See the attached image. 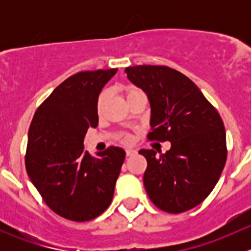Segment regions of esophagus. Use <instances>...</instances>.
<instances>
[{
    "mask_svg": "<svg viewBox=\"0 0 251 251\" xmlns=\"http://www.w3.org/2000/svg\"><path fill=\"white\" fill-rule=\"evenodd\" d=\"M133 154H136V151H133V149H126V155L131 156Z\"/></svg>",
    "mask_w": 251,
    "mask_h": 251,
    "instance_id": "obj_1",
    "label": "esophagus"
}]
</instances>
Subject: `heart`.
<instances>
[{
    "mask_svg": "<svg viewBox=\"0 0 251 251\" xmlns=\"http://www.w3.org/2000/svg\"><path fill=\"white\" fill-rule=\"evenodd\" d=\"M137 91H140V90H137V88L133 87V86H128V87H126L125 90H124L126 100H128V98H130L133 93L137 92ZM107 96H108L107 92H102L100 96H98V100H97V111L98 113H100V110H102L103 105H104V103H105V100H107ZM120 141L123 142V143L128 144L131 142V136L128 135V133H125V132L121 133Z\"/></svg>",
    "mask_w": 251,
    "mask_h": 251,
    "instance_id": "heart-1",
    "label": "heart"
}]
</instances>
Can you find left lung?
<instances>
[{
    "label": "left lung",
    "instance_id": "8db88e82",
    "mask_svg": "<svg viewBox=\"0 0 251 251\" xmlns=\"http://www.w3.org/2000/svg\"><path fill=\"white\" fill-rule=\"evenodd\" d=\"M125 73L151 102L148 140L171 142L159 156L154 149L140 151L147 159V194L170 214L193 209L211 193L226 164L224 121L198 86L173 68L136 65Z\"/></svg>",
    "mask_w": 251,
    "mask_h": 251
}]
</instances>
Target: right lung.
I'll return each instance as SVG.
<instances>
[{
	"label": "right lung",
	"instance_id": "right-lung-1",
	"mask_svg": "<svg viewBox=\"0 0 251 251\" xmlns=\"http://www.w3.org/2000/svg\"><path fill=\"white\" fill-rule=\"evenodd\" d=\"M118 69L80 72L63 81L37 108L27 135L25 168L44 201L59 216L90 221L107 210L125 160L109 147L97 158L83 151L97 127V100Z\"/></svg>",
	"mask_w": 251,
	"mask_h": 251
}]
</instances>
